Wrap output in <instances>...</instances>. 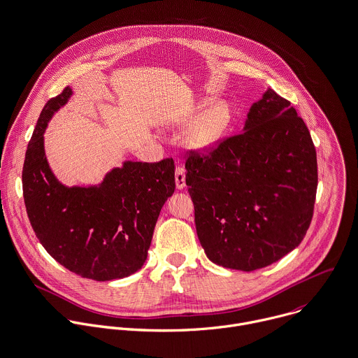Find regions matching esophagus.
Segmentation results:
<instances>
[{"mask_svg": "<svg viewBox=\"0 0 358 358\" xmlns=\"http://www.w3.org/2000/svg\"><path fill=\"white\" fill-rule=\"evenodd\" d=\"M176 185L178 189L185 187V169L182 166L176 167Z\"/></svg>", "mask_w": 358, "mask_h": 358, "instance_id": "esophagus-1", "label": "esophagus"}]
</instances>
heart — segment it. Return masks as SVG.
<instances>
[{
    "label": "heart",
    "mask_w": 358,
    "mask_h": 358,
    "mask_svg": "<svg viewBox=\"0 0 358 358\" xmlns=\"http://www.w3.org/2000/svg\"><path fill=\"white\" fill-rule=\"evenodd\" d=\"M199 107L185 110L177 120V127H188L184 135V145L194 152L210 150L224 135L230 124V110L224 103L212 104L199 114Z\"/></svg>",
    "instance_id": "obj_1"
}]
</instances>
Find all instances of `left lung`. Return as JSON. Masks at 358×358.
<instances>
[{"mask_svg":"<svg viewBox=\"0 0 358 358\" xmlns=\"http://www.w3.org/2000/svg\"><path fill=\"white\" fill-rule=\"evenodd\" d=\"M185 182L206 257L244 272L279 261L303 241L318 185L310 131L290 101L268 89L243 132L206 155L188 152Z\"/></svg>","mask_w":358,"mask_h":358,"instance_id":"obj_1","label":"left lung"}]
</instances>
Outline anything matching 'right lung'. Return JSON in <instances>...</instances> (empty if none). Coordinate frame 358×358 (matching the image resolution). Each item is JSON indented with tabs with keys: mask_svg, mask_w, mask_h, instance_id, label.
I'll return each instance as SVG.
<instances>
[{
	"mask_svg": "<svg viewBox=\"0 0 358 358\" xmlns=\"http://www.w3.org/2000/svg\"><path fill=\"white\" fill-rule=\"evenodd\" d=\"M72 89L50 99L27 145L22 187L26 212L44 250L68 271L96 282L127 278L146 258L160 210L176 189L174 162H124L97 185L66 187L45 152L48 121Z\"/></svg>",
	"mask_w": 358,
	"mask_h": 358,
	"instance_id": "right-lung-1",
	"label": "right lung"
}]
</instances>
